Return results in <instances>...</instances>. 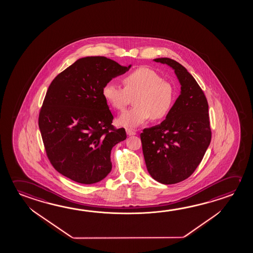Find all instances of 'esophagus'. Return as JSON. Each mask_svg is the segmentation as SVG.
<instances>
[{
	"instance_id": "obj_1",
	"label": "esophagus",
	"mask_w": 253,
	"mask_h": 253,
	"mask_svg": "<svg viewBox=\"0 0 253 253\" xmlns=\"http://www.w3.org/2000/svg\"><path fill=\"white\" fill-rule=\"evenodd\" d=\"M126 133L128 136H133V135H136L137 133L136 131H134L131 128H126Z\"/></svg>"
}]
</instances>
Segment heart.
Segmentation results:
<instances>
[{"instance_id":"heart-1","label":"heart","mask_w":253,"mask_h":253,"mask_svg":"<svg viewBox=\"0 0 253 253\" xmlns=\"http://www.w3.org/2000/svg\"><path fill=\"white\" fill-rule=\"evenodd\" d=\"M123 84L124 88L110 81L102 88V96L107 103L118 111L125 110L134 98L135 106L117 119L121 126L136 128L151 118L162 120L173 108L174 86L150 68L141 67L129 72L124 77Z\"/></svg>"}]
</instances>
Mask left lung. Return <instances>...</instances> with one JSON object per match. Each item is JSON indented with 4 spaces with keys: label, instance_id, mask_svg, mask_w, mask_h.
<instances>
[{
    "label": "left lung",
    "instance_id": "1",
    "mask_svg": "<svg viewBox=\"0 0 253 253\" xmlns=\"http://www.w3.org/2000/svg\"><path fill=\"white\" fill-rule=\"evenodd\" d=\"M154 61L174 70L181 94L161 125L141 133L142 149L151 176L163 184H174L193 174L210 145L208 103L199 84L179 62L170 58Z\"/></svg>",
    "mask_w": 253,
    "mask_h": 253
}]
</instances>
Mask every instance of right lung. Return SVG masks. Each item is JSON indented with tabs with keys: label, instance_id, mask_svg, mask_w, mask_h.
<instances>
[{
	"label": "right lung",
	"instance_id": "add662e5",
	"mask_svg": "<svg viewBox=\"0 0 253 253\" xmlns=\"http://www.w3.org/2000/svg\"><path fill=\"white\" fill-rule=\"evenodd\" d=\"M130 66L104 56H88L76 61L50 84L39 127L47 158L60 174L91 184L110 173L111 150L126 139V132L113 126L114 116L102 88Z\"/></svg>",
	"mask_w": 253,
	"mask_h": 253
}]
</instances>
